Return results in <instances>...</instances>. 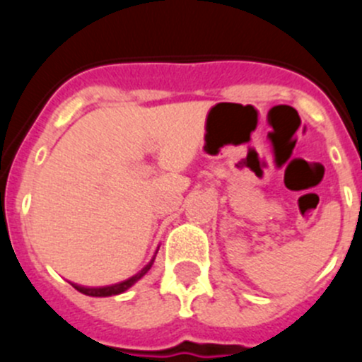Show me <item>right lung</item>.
Instances as JSON below:
<instances>
[{"mask_svg": "<svg viewBox=\"0 0 362 362\" xmlns=\"http://www.w3.org/2000/svg\"><path fill=\"white\" fill-rule=\"evenodd\" d=\"M158 250H159V247H158V249H156V254H158ZM156 254L152 255V259H151V261H148L147 264H145L144 268H141L140 272L136 273V275L129 276V279L122 280V282L110 284V286H100V287L80 286V284H73V282H69V284H71V286L75 287V289L78 291V293H82V294H86V296H93V298H108V296H117V294H122V293H126V291L129 289V287H133L134 284H136L138 280L141 279V276H144V275H147V272H148V269L152 268V264H154Z\"/></svg>", "mask_w": 362, "mask_h": 362, "instance_id": "right-lung-1", "label": "right lung"}]
</instances>
